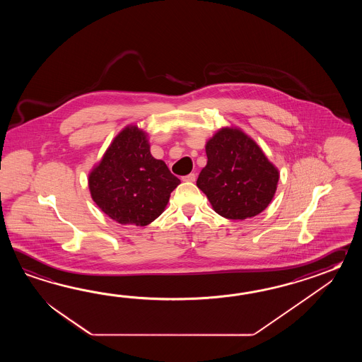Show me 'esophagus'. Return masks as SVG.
<instances>
[{"instance_id": "esophagus-1", "label": "esophagus", "mask_w": 362, "mask_h": 362, "mask_svg": "<svg viewBox=\"0 0 362 362\" xmlns=\"http://www.w3.org/2000/svg\"><path fill=\"white\" fill-rule=\"evenodd\" d=\"M195 178H197V176H195L194 173H190V175H187V176H184L182 181H185V182H194Z\"/></svg>"}]
</instances>
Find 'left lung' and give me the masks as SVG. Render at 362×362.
<instances>
[{"mask_svg":"<svg viewBox=\"0 0 362 362\" xmlns=\"http://www.w3.org/2000/svg\"><path fill=\"white\" fill-rule=\"evenodd\" d=\"M206 154L197 186L216 214L245 220L269 206L279 170L252 137L237 127H223L206 142Z\"/></svg>","mask_w":362,"mask_h":362,"instance_id":"8db88e82","label":"left lung"}]
</instances>
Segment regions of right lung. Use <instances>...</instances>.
Returning a JSON list of instances; mask_svg holds the SVG:
<instances>
[{
	"mask_svg": "<svg viewBox=\"0 0 362 362\" xmlns=\"http://www.w3.org/2000/svg\"><path fill=\"white\" fill-rule=\"evenodd\" d=\"M180 185L167 164L150 153L146 131L129 124L93 165L88 186L102 212L122 225L146 226L162 215Z\"/></svg>",
	"mask_w": 362,
	"mask_h": 362,
	"instance_id": "add662e5",
	"label": "right lung"
}]
</instances>
